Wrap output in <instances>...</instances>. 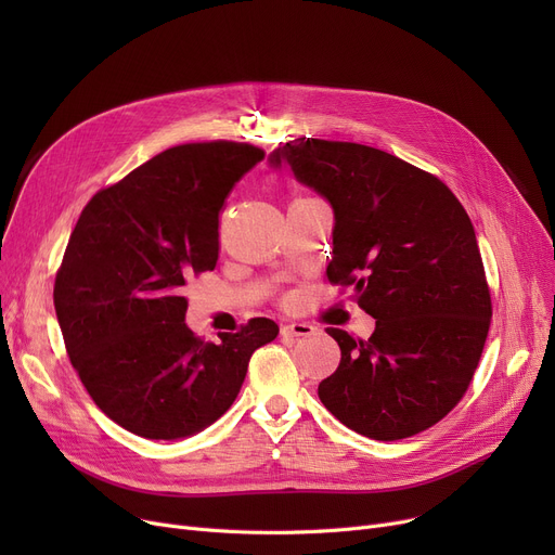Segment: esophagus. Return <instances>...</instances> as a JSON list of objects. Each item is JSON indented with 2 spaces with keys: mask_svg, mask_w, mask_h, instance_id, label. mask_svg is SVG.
Wrapping results in <instances>:
<instances>
[{
  "mask_svg": "<svg viewBox=\"0 0 555 555\" xmlns=\"http://www.w3.org/2000/svg\"><path fill=\"white\" fill-rule=\"evenodd\" d=\"M314 333V326L306 324V322H293V324H285L281 328L283 337H310Z\"/></svg>",
  "mask_w": 555,
  "mask_h": 555,
  "instance_id": "34e87169",
  "label": "esophagus"
}]
</instances>
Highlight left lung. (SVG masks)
<instances>
[{"mask_svg":"<svg viewBox=\"0 0 555 555\" xmlns=\"http://www.w3.org/2000/svg\"><path fill=\"white\" fill-rule=\"evenodd\" d=\"M268 164L331 204L328 281L353 285L375 319L366 341L328 328L341 360L319 383V400L375 441L439 423L468 389L492 317L461 202L434 175L362 143L301 137Z\"/></svg>","mask_w":555,"mask_h":555,"instance_id":"1","label":"left lung"}]
</instances>
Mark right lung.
<instances>
[{
    "instance_id": "1",
    "label": "right lung",
    "mask_w": 555,
    "mask_h": 555,
    "mask_svg": "<svg viewBox=\"0 0 555 555\" xmlns=\"http://www.w3.org/2000/svg\"><path fill=\"white\" fill-rule=\"evenodd\" d=\"M262 157L249 143L175 145L96 193L72 231L53 287L69 360L101 412L143 439L216 423L279 335L256 317L202 341L184 322L186 279L216 268L224 197Z\"/></svg>"
}]
</instances>
